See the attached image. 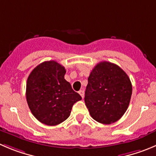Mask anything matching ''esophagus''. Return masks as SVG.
Listing matches in <instances>:
<instances>
[{
  "label": "esophagus",
  "instance_id": "34e87169",
  "mask_svg": "<svg viewBox=\"0 0 156 156\" xmlns=\"http://www.w3.org/2000/svg\"><path fill=\"white\" fill-rule=\"evenodd\" d=\"M79 93H80V95L81 96V97H82V99H83V98H84V90H80Z\"/></svg>",
  "mask_w": 156,
  "mask_h": 156
}]
</instances>
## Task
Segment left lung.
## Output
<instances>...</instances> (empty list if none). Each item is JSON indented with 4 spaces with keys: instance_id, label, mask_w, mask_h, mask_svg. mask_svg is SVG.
<instances>
[{
    "instance_id": "obj_1",
    "label": "left lung",
    "mask_w": 156,
    "mask_h": 156,
    "mask_svg": "<svg viewBox=\"0 0 156 156\" xmlns=\"http://www.w3.org/2000/svg\"><path fill=\"white\" fill-rule=\"evenodd\" d=\"M132 92L131 81L125 71L116 64L103 61L90 73L84 100L93 119L111 124L127 110Z\"/></svg>"
}]
</instances>
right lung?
<instances>
[{"mask_svg": "<svg viewBox=\"0 0 156 156\" xmlns=\"http://www.w3.org/2000/svg\"><path fill=\"white\" fill-rule=\"evenodd\" d=\"M64 66L54 60L37 66L27 81L26 98L35 118L47 126H57L69 116L73 106L82 99L64 79Z\"/></svg>", "mask_w": 156, "mask_h": 156, "instance_id": "obj_1", "label": "right lung"}]
</instances>
